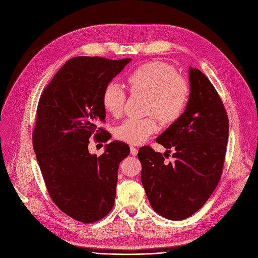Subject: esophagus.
I'll list each match as a JSON object with an SVG mask.
<instances>
[{
    "mask_svg": "<svg viewBox=\"0 0 258 258\" xmlns=\"http://www.w3.org/2000/svg\"><path fill=\"white\" fill-rule=\"evenodd\" d=\"M137 154H138V150H137V148L134 147V146H131V155L137 156Z\"/></svg>",
    "mask_w": 258,
    "mask_h": 258,
    "instance_id": "obj_1",
    "label": "esophagus"
}]
</instances>
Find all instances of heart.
I'll use <instances>...</instances> for the list:
<instances>
[{
	"mask_svg": "<svg viewBox=\"0 0 258 258\" xmlns=\"http://www.w3.org/2000/svg\"><path fill=\"white\" fill-rule=\"evenodd\" d=\"M126 83L132 94L147 96L146 114H152L142 119L128 118L116 127V138L134 145L159 132L158 117L166 125L178 121L190 96V88L186 79L178 75L172 66L163 61H152L138 67L128 74ZM125 100L126 94L121 86L115 83L105 86L101 101L108 114L120 117Z\"/></svg>",
	"mask_w": 258,
	"mask_h": 258,
	"instance_id": "obj_1",
	"label": "heart"
}]
</instances>
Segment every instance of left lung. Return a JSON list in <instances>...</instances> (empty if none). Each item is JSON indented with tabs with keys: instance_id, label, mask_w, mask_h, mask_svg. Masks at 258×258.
<instances>
[{
	"instance_id": "8db88e82",
	"label": "left lung",
	"mask_w": 258,
	"mask_h": 258,
	"mask_svg": "<svg viewBox=\"0 0 258 258\" xmlns=\"http://www.w3.org/2000/svg\"><path fill=\"white\" fill-rule=\"evenodd\" d=\"M190 96L185 112L156 141L173 151L174 162L151 146L139 148L141 182L153 209L171 221L196 213L218 186L226 156L229 120L210 80L189 69ZM164 156L166 157V154Z\"/></svg>"
}]
</instances>
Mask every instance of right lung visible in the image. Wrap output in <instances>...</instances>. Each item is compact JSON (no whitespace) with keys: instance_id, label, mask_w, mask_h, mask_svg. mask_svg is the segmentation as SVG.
<instances>
[{"instance_id":"1","label":"right lung","mask_w":258,"mask_h":258,"mask_svg":"<svg viewBox=\"0 0 258 258\" xmlns=\"http://www.w3.org/2000/svg\"><path fill=\"white\" fill-rule=\"evenodd\" d=\"M131 58L112 60L78 56L68 60L45 88L36 108L33 150L48 194L63 213L80 223H95L110 213L116 197L120 162L130 146L120 141L106 145L97 157L89 153V139L103 136L105 86Z\"/></svg>"}]
</instances>
